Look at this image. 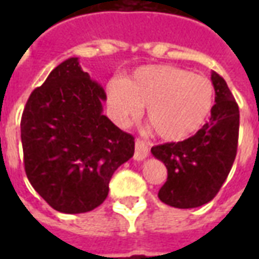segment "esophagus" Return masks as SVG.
<instances>
[{
  "instance_id": "1",
  "label": "esophagus",
  "mask_w": 259,
  "mask_h": 259,
  "mask_svg": "<svg viewBox=\"0 0 259 259\" xmlns=\"http://www.w3.org/2000/svg\"><path fill=\"white\" fill-rule=\"evenodd\" d=\"M135 148L136 150L133 158H135L136 161H143V159H146L150 155V148H148V146L143 140H136Z\"/></svg>"
}]
</instances>
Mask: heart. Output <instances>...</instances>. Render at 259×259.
I'll list each match as a JSON object with an SVG mask.
<instances>
[{
    "instance_id": "b5f03b06",
    "label": "heart",
    "mask_w": 259,
    "mask_h": 259,
    "mask_svg": "<svg viewBox=\"0 0 259 259\" xmlns=\"http://www.w3.org/2000/svg\"><path fill=\"white\" fill-rule=\"evenodd\" d=\"M215 102L204 76L172 65H146L108 85V104L120 124H129L147 105V122L158 137L183 140L202 127Z\"/></svg>"
}]
</instances>
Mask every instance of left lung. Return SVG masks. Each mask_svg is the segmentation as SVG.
I'll list each match as a JSON object with an SVG mask.
<instances>
[{
    "instance_id": "left-lung-1",
    "label": "left lung",
    "mask_w": 259,
    "mask_h": 259,
    "mask_svg": "<svg viewBox=\"0 0 259 259\" xmlns=\"http://www.w3.org/2000/svg\"><path fill=\"white\" fill-rule=\"evenodd\" d=\"M215 105L209 122L190 139L151 148L168 179L158 193L166 205L189 209L209 202L222 187L237 152L240 113L226 81L211 73Z\"/></svg>"
}]
</instances>
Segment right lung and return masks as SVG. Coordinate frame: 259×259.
<instances>
[{"label": "right lung", "mask_w": 259, "mask_h": 259, "mask_svg": "<svg viewBox=\"0 0 259 259\" xmlns=\"http://www.w3.org/2000/svg\"><path fill=\"white\" fill-rule=\"evenodd\" d=\"M107 100L72 57L26 102L20 122L25 170L33 189L64 213L105 201L113 172L135 154V137L102 113Z\"/></svg>", "instance_id": "obj_1"}]
</instances>
